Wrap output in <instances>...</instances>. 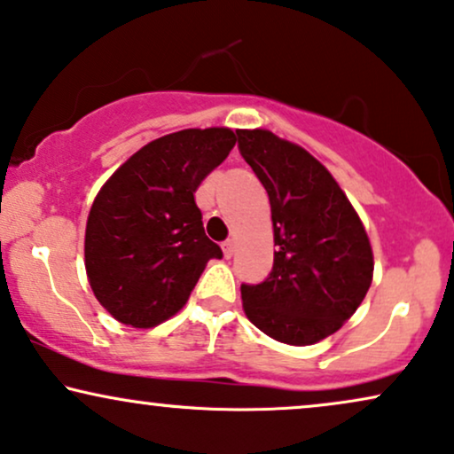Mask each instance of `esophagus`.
Instances as JSON below:
<instances>
[{"label":"esophagus","mask_w":454,"mask_h":454,"mask_svg":"<svg viewBox=\"0 0 454 454\" xmlns=\"http://www.w3.org/2000/svg\"><path fill=\"white\" fill-rule=\"evenodd\" d=\"M222 251H223V257H226V260H231V257L234 255V243H232V240H226V243L222 245Z\"/></svg>","instance_id":"obj_1"}]
</instances>
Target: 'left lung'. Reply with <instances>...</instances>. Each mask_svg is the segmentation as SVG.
<instances>
[{"label":"left lung","mask_w":454,"mask_h":454,"mask_svg":"<svg viewBox=\"0 0 454 454\" xmlns=\"http://www.w3.org/2000/svg\"><path fill=\"white\" fill-rule=\"evenodd\" d=\"M240 154L270 197L274 266L240 285L247 318L289 346L340 331L372 283V249L358 214L329 169L268 129H237Z\"/></svg>","instance_id":"obj_1"}]
</instances>
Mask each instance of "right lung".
I'll list each match as a JSON object with an SVG mask.
<instances>
[{"mask_svg": "<svg viewBox=\"0 0 454 454\" xmlns=\"http://www.w3.org/2000/svg\"><path fill=\"white\" fill-rule=\"evenodd\" d=\"M237 136L228 128L182 129L131 154L96 194L85 226V272L96 300L119 323L151 329L184 308L222 249L194 203Z\"/></svg>", "mask_w": 454, "mask_h": 454, "instance_id": "right-lung-1", "label": "right lung"}]
</instances>
